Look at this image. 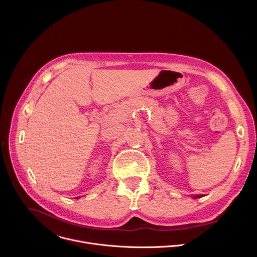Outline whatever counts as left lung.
Instances as JSON below:
<instances>
[{"label": "left lung", "mask_w": 257, "mask_h": 257, "mask_svg": "<svg viewBox=\"0 0 257 257\" xmlns=\"http://www.w3.org/2000/svg\"><path fill=\"white\" fill-rule=\"evenodd\" d=\"M194 197H195V198H197V197L199 198V197H201V195H197V196H194Z\"/></svg>", "instance_id": "left-lung-1"}]
</instances>
